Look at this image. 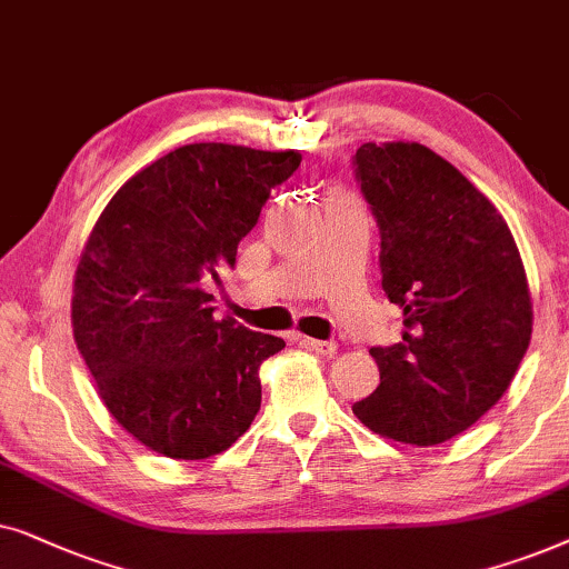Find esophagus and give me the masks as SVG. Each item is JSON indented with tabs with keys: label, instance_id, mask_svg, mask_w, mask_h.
<instances>
[{
	"label": "esophagus",
	"instance_id": "1",
	"mask_svg": "<svg viewBox=\"0 0 569 569\" xmlns=\"http://www.w3.org/2000/svg\"><path fill=\"white\" fill-rule=\"evenodd\" d=\"M301 343H305L309 351L315 353H322V356H330L338 351V343L336 340H317V338H301Z\"/></svg>",
	"mask_w": 569,
	"mask_h": 569
}]
</instances>
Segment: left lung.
Returning a JSON list of instances; mask_svg holds the SVG:
<instances>
[{"mask_svg":"<svg viewBox=\"0 0 569 569\" xmlns=\"http://www.w3.org/2000/svg\"><path fill=\"white\" fill-rule=\"evenodd\" d=\"M353 163L380 223L382 289L403 309V340L369 348L380 385L353 413L396 442H448L505 396L531 343L518 244L489 197L421 142H363Z\"/></svg>","mask_w":569,"mask_h":569,"instance_id":"1","label":"left lung"}]
</instances>
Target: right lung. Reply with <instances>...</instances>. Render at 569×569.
Returning a JSON list of instances; mask_svg holds the SVG:
<instances>
[{"instance_id":"obj_1","label":"right lung","mask_w":569,"mask_h":569,"mask_svg":"<svg viewBox=\"0 0 569 569\" xmlns=\"http://www.w3.org/2000/svg\"><path fill=\"white\" fill-rule=\"evenodd\" d=\"M299 150L194 142L119 187L80 252L72 332L98 398L158 456L229 450L260 411V367L286 343L216 320L208 280L237 262Z\"/></svg>"}]
</instances>
